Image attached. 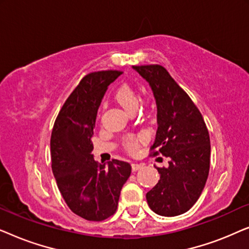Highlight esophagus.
Returning <instances> with one entry per match:
<instances>
[{"label":"esophagus","instance_id":"obj_1","mask_svg":"<svg viewBox=\"0 0 249 249\" xmlns=\"http://www.w3.org/2000/svg\"><path fill=\"white\" fill-rule=\"evenodd\" d=\"M142 164H138V163H132L131 164V168H132V171H137V170H139L142 168Z\"/></svg>","mask_w":249,"mask_h":249}]
</instances>
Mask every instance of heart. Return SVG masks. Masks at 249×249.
Returning <instances> with one entry per match:
<instances>
[{
    "mask_svg": "<svg viewBox=\"0 0 249 249\" xmlns=\"http://www.w3.org/2000/svg\"><path fill=\"white\" fill-rule=\"evenodd\" d=\"M115 100L121 105L122 108L127 112L134 110V108H138V94L130 86H128V85H124V86L119 88L117 94H115ZM136 145H137V141L136 139H130L127 144L129 149H134Z\"/></svg>",
    "mask_w": 249,
    "mask_h": 249,
    "instance_id": "obj_1",
    "label": "heart"
}]
</instances>
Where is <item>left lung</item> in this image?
Returning <instances> with one entry per match:
<instances>
[{
    "instance_id": "1",
    "label": "left lung",
    "mask_w": 249,
    "mask_h": 249,
    "mask_svg": "<svg viewBox=\"0 0 249 249\" xmlns=\"http://www.w3.org/2000/svg\"><path fill=\"white\" fill-rule=\"evenodd\" d=\"M147 81L156 103V130L152 148L170 159L158 168L160 180L146 194L148 206L162 216L186 213L199 198L210 170L211 142L198 108L162 66L132 67ZM158 154V152H155Z\"/></svg>"
}]
</instances>
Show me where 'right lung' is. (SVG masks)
Returning <instances> with one entry per match:
<instances>
[{"label": "right lung", "instance_id": "add662e5", "mask_svg": "<svg viewBox=\"0 0 249 249\" xmlns=\"http://www.w3.org/2000/svg\"><path fill=\"white\" fill-rule=\"evenodd\" d=\"M121 71H98L83 78L63 104L51 136L52 170L61 195L74 214L102 221L118 209L122 186L131 173L128 162L94 160V125L108 85Z\"/></svg>", "mask_w": 249, "mask_h": 249}]
</instances>
